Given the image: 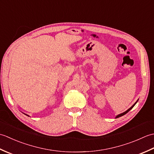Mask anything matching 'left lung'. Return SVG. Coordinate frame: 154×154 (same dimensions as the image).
Segmentation results:
<instances>
[{
  "label": "left lung",
  "instance_id": "1",
  "mask_svg": "<svg viewBox=\"0 0 154 154\" xmlns=\"http://www.w3.org/2000/svg\"><path fill=\"white\" fill-rule=\"evenodd\" d=\"M138 100H137V101H136V102L134 103V104H133V105L131 106V107H130V109H128L126 111H125V112H122V113H121V114H118V115L116 116V118H119V117H120V116H123V115H124V114H126V113H128V112H129V111L130 110H131L132 109V108L134 107V106H135V104L137 103V102H138Z\"/></svg>",
  "mask_w": 154,
  "mask_h": 154
}]
</instances>
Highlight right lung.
<instances>
[{
    "instance_id": "right-lung-1",
    "label": "right lung",
    "mask_w": 154,
    "mask_h": 154,
    "mask_svg": "<svg viewBox=\"0 0 154 154\" xmlns=\"http://www.w3.org/2000/svg\"><path fill=\"white\" fill-rule=\"evenodd\" d=\"M26 114V116H29V115H28V114Z\"/></svg>"
}]
</instances>
